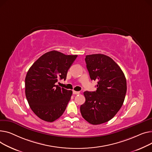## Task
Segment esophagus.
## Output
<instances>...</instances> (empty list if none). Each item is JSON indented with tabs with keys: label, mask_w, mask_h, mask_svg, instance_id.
I'll list each match as a JSON object with an SVG mask.
<instances>
[{
	"label": "esophagus",
	"mask_w": 152,
	"mask_h": 152,
	"mask_svg": "<svg viewBox=\"0 0 152 152\" xmlns=\"http://www.w3.org/2000/svg\"><path fill=\"white\" fill-rule=\"evenodd\" d=\"M80 93V91H73V94H79Z\"/></svg>",
	"instance_id": "34e87169"
}]
</instances>
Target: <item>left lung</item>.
I'll return each instance as SVG.
<instances>
[{
  "mask_svg": "<svg viewBox=\"0 0 152 152\" xmlns=\"http://www.w3.org/2000/svg\"><path fill=\"white\" fill-rule=\"evenodd\" d=\"M85 62L91 79L97 85L96 91L84 92L86 101L80 106V112L85 120L96 125L109 121L119 111L126 93V80L109 56L86 55Z\"/></svg>",
  "mask_w": 152,
  "mask_h": 152,
  "instance_id": "8db88e82",
  "label": "left lung"
}]
</instances>
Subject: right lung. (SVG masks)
<instances>
[{"label": "right lung", "mask_w": 152, "mask_h": 152, "mask_svg": "<svg viewBox=\"0 0 152 152\" xmlns=\"http://www.w3.org/2000/svg\"><path fill=\"white\" fill-rule=\"evenodd\" d=\"M77 55L51 51L40 56L29 68L25 78V93L31 110L48 122L59 118L65 111L72 90L56 85L66 79L67 71Z\"/></svg>", "instance_id": "add662e5"}]
</instances>
